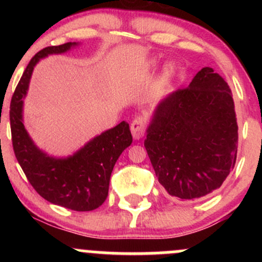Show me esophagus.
<instances>
[{"label": "esophagus", "mask_w": 262, "mask_h": 262, "mask_svg": "<svg viewBox=\"0 0 262 262\" xmlns=\"http://www.w3.org/2000/svg\"><path fill=\"white\" fill-rule=\"evenodd\" d=\"M146 130V121L143 116L135 117L134 121L130 124V132L132 135L135 140H139L144 137Z\"/></svg>", "instance_id": "1"}]
</instances>
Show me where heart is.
<instances>
[{
	"label": "heart",
	"mask_w": 262,
	"mask_h": 262,
	"mask_svg": "<svg viewBox=\"0 0 262 262\" xmlns=\"http://www.w3.org/2000/svg\"><path fill=\"white\" fill-rule=\"evenodd\" d=\"M175 74V66L172 64H166L164 68V76L166 77V79H170V77H172V75Z\"/></svg>",
	"instance_id": "b5f03b06"
}]
</instances>
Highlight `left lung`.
I'll return each instance as SVG.
<instances>
[{"label":"left lung","instance_id":"1","mask_svg":"<svg viewBox=\"0 0 262 262\" xmlns=\"http://www.w3.org/2000/svg\"><path fill=\"white\" fill-rule=\"evenodd\" d=\"M159 182L180 200L218 189L234 169L237 124L231 91L212 68L156 107L144 141Z\"/></svg>","mask_w":262,"mask_h":262}]
</instances>
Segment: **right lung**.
Masks as SVG:
<instances>
[{
    "instance_id": "1",
    "label": "right lung",
    "mask_w": 262,
    "mask_h": 262,
    "mask_svg": "<svg viewBox=\"0 0 262 262\" xmlns=\"http://www.w3.org/2000/svg\"><path fill=\"white\" fill-rule=\"evenodd\" d=\"M76 45L48 47L33 56L12 96L10 122L14 155L33 188L50 203L87 212L106 201L114 165L133 141L128 123L123 121L103 132L68 158H53L41 151L23 124V98L34 66L45 56L66 53Z\"/></svg>"
}]
</instances>
